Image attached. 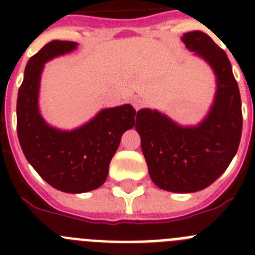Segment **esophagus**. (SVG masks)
Masks as SVG:
<instances>
[{
  "label": "esophagus",
  "mask_w": 255,
  "mask_h": 255,
  "mask_svg": "<svg viewBox=\"0 0 255 255\" xmlns=\"http://www.w3.org/2000/svg\"><path fill=\"white\" fill-rule=\"evenodd\" d=\"M132 106H134V108L138 111V110H140L141 107H143L144 105H145V102H144V100H141V98H139V97H136V98H134V100L131 101Z\"/></svg>",
  "instance_id": "obj_1"
}]
</instances>
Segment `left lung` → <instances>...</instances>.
I'll return each instance as SVG.
<instances>
[{
  "mask_svg": "<svg viewBox=\"0 0 255 255\" xmlns=\"http://www.w3.org/2000/svg\"><path fill=\"white\" fill-rule=\"evenodd\" d=\"M181 40L216 75L209 112L198 125L182 126L157 110L143 108L135 129L155 185L172 193H194L215 182L235 157L243 130L242 100L224 49L199 30L185 33Z\"/></svg>",
  "mask_w": 255,
  "mask_h": 255,
  "instance_id": "left-lung-1",
  "label": "left lung"
}]
</instances>
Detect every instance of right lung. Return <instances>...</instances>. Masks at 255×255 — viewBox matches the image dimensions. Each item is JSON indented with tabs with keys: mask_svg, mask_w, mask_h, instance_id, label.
Wrapping results in <instances>:
<instances>
[{
	"mask_svg": "<svg viewBox=\"0 0 255 255\" xmlns=\"http://www.w3.org/2000/svg\"><path fill=\"white\" fill-rule=\"evenodd\" d=\"M76 42L52 40L30 57L16 103L17 136L22 153L39 176L64 193H87L103 185L121 136L135 124L131 105L103 108L74 130H61L39 112L40 76L46 62L76 49Z\"/></svg>",
	"mask_w": 255,
	"mask_h": 255,
	"instance_id": "add662e5",
	"label": "right lung"
}]
</instances>
